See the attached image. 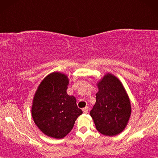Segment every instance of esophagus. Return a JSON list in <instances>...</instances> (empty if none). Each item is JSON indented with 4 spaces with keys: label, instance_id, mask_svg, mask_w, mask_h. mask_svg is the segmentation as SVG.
I'll return each mask as SVG.
<instances>
[{
    "label": "esophagus",
    "instance_id": "esophagus-1",
    "mask_svg": "<svg viewBox=\"0 0 158 158\" xmlns=\"http://www.w3.org/2000/svg\"><path fill=\"white\" fill-rule=\"evenodd\" d=\"M88 110H89V109H88V107L86 106V107H85V108H83V111L85 114H87L88 112Z\"/></svg>",
    "mask_w": 158,
    "mask_h": 158
}]
</instances>
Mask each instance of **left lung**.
Here are the masks:
<instances>
[{
    "label": "left lung",
    "instance_id": "obj_1",
    "mask_svg": "<svg viewBox=\"0 0 158 158\" xmlns=\"http://www.w3.org/2000/svg\"><path fill=\"white\" fill-rule=\"evenodd\" d=\"M96 102L90 114L99 132L114 136L124 130L131 114L130 101L122 84L107 74L98 84Z\"/></svg>",
    "mask_w": 158,
    "mask_h": 158
}]
</instances>
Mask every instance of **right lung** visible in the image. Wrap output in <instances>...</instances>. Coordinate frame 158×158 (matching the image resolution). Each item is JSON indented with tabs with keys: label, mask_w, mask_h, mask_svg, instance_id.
<instances>
[{
	"label": "right lung",
	"mask_w": 158,
	"mask_h": 158,
	"mask_svg": "<svg viewBox=\"0 0 158 158\" xmlns=\"http://www.w3.org/2000/svg\"><path fill=\"white\" fill-rule=\"evenodd\" d=\"M68 83L65 75L51 73L43 80L34 98L31 114L34 123L44 135L56 139L65 137L83 114L76 98L67 94Z\"/></svg>",
	"instance_id": "add662e5"
}]
</instances>
